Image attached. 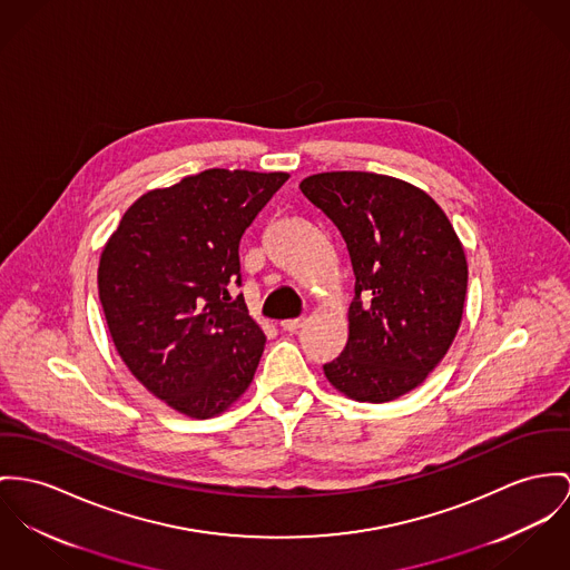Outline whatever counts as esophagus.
Here are the masks:
<instances>
[{
  "mask_svg": "<svg viewBox=\"0 0 570 570\" xmlns=\"http://www.w3.org/2000/svg\"><path fill=\"white\" fill-rule=\"evenodd\" d=\"M304 323H306V318H304V316H299V318H286V321H282V323H279V327H282L284 332H297Z\"/></svg>",
  "mask_w": 570,
  "mask_h": 570,
  "instance_id": "esophagus-1",
  "label": "esophagus"
}]
</instances>
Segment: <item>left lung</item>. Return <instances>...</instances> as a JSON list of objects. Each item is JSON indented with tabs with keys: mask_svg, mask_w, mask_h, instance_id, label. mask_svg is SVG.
Listing matches in <instances>:
<instances>
[{
	"mask_svg": "<svg viewBox=\"0 0 570 570\" xmlns=\"http://www.w3.org/2000/svg\"><path fill=\"white\" fill-rule=\"evenodd\" d=\"M307 199L343 234L355 275L345 351L325 377L355 401L410 393L451 347L469 266L439 204L416 186L366 171L309 176Z\"/></svg>",
	"mask_w": 570,
	"mask_h": 570,
	"instance_id": "obj_1",
	"label": "left lung"
}]
</instances>
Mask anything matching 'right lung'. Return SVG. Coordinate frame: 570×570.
<instances>
[{
    "label": "right lung",
    "instance_id": "1",
    "mask_svg": "<svg viewBox=\"0 0 570 570\" xmlns=\"http://www.w3.org/2000/svg\"><path fill=\"white\" fill-rule=\"evenodd\" d=\"M288 174L208 169L134 202L104 247L97 286L115 347L174 410L210 419L254 380L263 330L243 295L240 238Z\"/></svg>",
    "mask_w": 570,
    "mask_h": 570
}]
</instances>
